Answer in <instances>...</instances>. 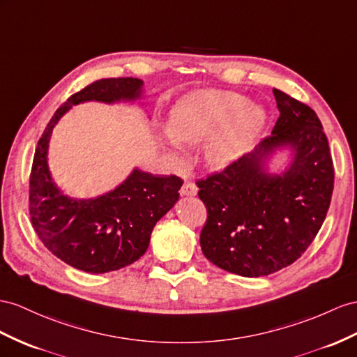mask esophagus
Here are the masks:
<instances>
[{"label": "esophagus", "mask_w": 357, "mask_h": 357, "mask_svg": "<svg viewBox=\"0 0 357 357\" xmlns=\"http://www.w3.org/2000/svg\"><path fill=\"white\" fill-rule=\"evenodd\" d=\"M181 193L184 196H196L197 195V185L195 184L193 181L185 179L184 185H182V188H181Z\"/></svg>", "instance_id": "1"}]
</instances>
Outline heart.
Instances as JSON below:
<instances>
[{
	"mask_svg": "<svg viewBox=\"0 0 357 357\" xmlns=\"http://www.w3.org/2000/svg\"><path fill=\"white\" fill-rule=\"evenodd\" d=\"M267 109L238 91L202 89L179 99L162 130V142L181 151L182 143H204L206 161L223 167L257 142L267 123Z\"/></svg>",
	"mask_w": 357,
	"mask_h": 357,
	"instance_id": "1",
	"label": "heart"
}]
</instances>
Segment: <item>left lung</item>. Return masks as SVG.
Masks as SVG:
<instances>
[{
  "label": "left lung",
  "mask_w": 357,
  "mask_h": 357,
  "mask_svg": "<svg viewBox=\"0 0 357 357\" xmlns=\"http://www.w3.org/2000/svg\"><path fill=\"white\" fill-rule=\"evenodd\" d=\"M279 119L271 135L222 173L197 181L208 220V261L244 278L268 276L297 261L321 227L333 191V162L312 108L273 89ZM289 152L282 171L273 155Z\"/></svg>",
  "instance_id": "8db88e82"
}]
</instances>
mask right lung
<instances>
[{
  "mask_svg": "<svg viewBox=\"0 0 357 357\" xmlns=\"http://www.w3.org/2000/svg\"><path fill=\"white\" fill-rule=\"evenodd\" d=\"M143 86L131 77L95 81L54 113L36 148L30 176L33 227L45 248L77 270L99 274L135 262L148 250L153 226L179 199L181 178L152 175L139 167L116 188L90 199L65 195L51 176V135L72 107L90 100L140 104Z\"/></svg>",
  "mask_w": 357,
  "mask_h": 357,
  "instance_id": "add662e5",
  "label": "right lung"
}]
</instances>
